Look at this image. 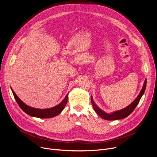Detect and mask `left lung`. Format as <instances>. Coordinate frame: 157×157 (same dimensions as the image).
<instances>
[{
    "mask_svg": "<svg viewBox=\"0 0 157 157\" xmlns=\"http://www.w3.org/2000/svg\"><path fill=\"white\" fill-rule=\"evenodd\" d=\"M146 87V79L144 82V84L141 92H140L138 96L136 97V99L132 102L130 105H128L127 107H126V108L118 111L113 112L111 113H107L98 108V107L95 104V102L94 101L92 96H91V102L92 103L94 109L95 110V111L98 115H99L104 120H121V119L125 118L132 113V111L136 108V106L137 105L140 99H141V98L142 97L143 95L145 92Z\"/></svg>",
    "mask_w": 157,
    "mask_h": 157,
    "instance_id": "1",
    "label": "left lung"
}]
</instances>
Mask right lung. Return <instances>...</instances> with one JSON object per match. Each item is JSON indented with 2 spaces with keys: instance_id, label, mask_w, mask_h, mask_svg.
I'll use <instances>...</instances> for the list:
<instances>
[{
  "instance_id": "obj_1",
  "label": "right lung",
  "mask_w": 157,
  "mask_h": 157,
  "mask_svg": "<svg viewBox=\"0 0 157 157\" xmlns=\"http://www.w3.org/2000/svg\"><path fill=\"white\" fill-rule=\"evenodd\" d=\"M11 90L13 92V95L14 97L15 100L16 102L19 105L20 108L27 114L30 115L33 117H36L39 118H53L58 114H60L62 110L64 109L65 106L67 104V99H68V95L69 93L66 95L63 100L59 104L55 107L48 109H37L34 108H32V107L27 105V104H25L22 101H21L19 97L16 95V94L13 91V90L11 88Z\"/></svg>"
}]
</instances>
